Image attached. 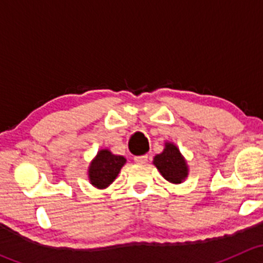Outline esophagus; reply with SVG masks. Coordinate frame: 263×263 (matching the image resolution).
I'll use <instances>...</instances> for the list:
<instances>
[{
    "instance_id": "34e87169",
    "label": "esophagus",
    "mask_w": 263,
    "mask_h": 263,
    "mask_svg": "<svg viewBox=\"0 0 263 263\" xmlns=\"http://www.w3.org/2000/svg\"><path fill=\"white\" fill-rule=\"evenodd\" d=\"M147 159H148L147 155H137V156H135L134 160L136 161L137 164H145L147 161Z\"/></svg>"
}]
</instances>
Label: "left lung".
Masks as SVG:
<instances>
[{
    "instance_id": "obj_1",
    "label": "left lung",
    "mask_w": 263,
    "mask_h": 263,
    "mask_svg": "<svg viewBox=\"0 0 263 263\" xmlns=\"http://www.w3.org/2000/svg\"><path fill=\"white\" fill-rule=\"evenodd\" d=\"M154 165L161 176L171 183H182L188 176V165L179 148L172 142H165L163 153L154 158Z\"/></svg>"
}]
</instances>
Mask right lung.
Here are the masks:
<instances>
[{
    "mask_svg": "<svg viewBox=\"0 0 263 263\" xmlns=\"http://www.w3.org/2000/svg\"><path fill=\"white\" fill-rule=\"evenodd\" d=\"M124 164H126L124 156L115 155L108 148L98 151L97 156L92 159L87 171L90 183L99 190L107 188L117 178Z\"/></svg>",
    "mask_w": 263,
    "mask_h": 263,
    "instance_id": "obj_1",
    "label": "right lung"
}]
</instances>
